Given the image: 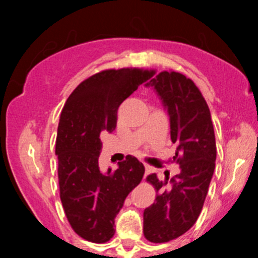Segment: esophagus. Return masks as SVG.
Listing matches in <instances>:
<instances>
[{"label":"esophagus","instance_id":"1","mask_svg":"<svg viewBox=\"0 0 258 258\" xmlns=\"http://www.w3.org/2000/svg\"><path fill=\"white\" fill-rule=\"evenodd\" d=\"M151 172H152L151 167H148V166H145V173H146V175H150Z\"/></svg>","mask_w":258,"mask_h":258}]
</instances>
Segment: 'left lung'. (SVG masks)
<instances>
[{
  "label": "left lung",
  "mask_w": 258,
  "mask_h": 258,
  "mask_svg": "<svg viewBox=\"0 0 258 258\" xmlns=\"http://www.w3.org/2000/svg\"><path fill=\"white\" fill-rule=\"evenodd\" d=\"M153 87L170 116L173 161L181 172L167 181L147 176L155 186V202L144 212L145 237L162 243L179 237L199 218L215 171L216 140L211 112L191 79L175 71L160 72L146 83ZM168 179V177H167Z\"/></svg>",
  "instance_id": "1"
}]
</instances>
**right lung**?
<instances>
[{
  "label": "right lung",
  "mask_w": 258,
  "mask_h": 258,
  "mask_svg": "<svg viewBox=\"0 0 258 258\" xmlns=\"http://www.w3.org/2000/svg\"><path fill=\"white\" fill-rule=\"evenodd\" d=\"M155 74L153 70H106L74 90L62 108L56 139L62 206L75 232L105 243L114 235V218L141 182L145 166L128 155L116 171L102 173L101 137L113 132L119 105Z\"/></svg>",
  "instance_id": "1"
}]
</instances>
